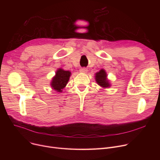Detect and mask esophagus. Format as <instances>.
Segmentation results:
<instances>
[{
  "label": "esophagus",
  "mask_w": 160,
  "mask_h": 160,
  "mask_svg": "<svg viewBox=\"0 0 160 160\" xmlns=\"http://www.w3.org/2000/svg\"><path fill=\"white\" fill-rule=\"evenodd\" d=\"M80 72H82V73H86L88 72V69L86 68H81L80 69Z\"/></svg>",
  "instance_id": "esophagus-1"
}]
</instances>
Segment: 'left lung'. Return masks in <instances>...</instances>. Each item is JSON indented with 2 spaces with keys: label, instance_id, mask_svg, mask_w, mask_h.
Returning <instances> with one entry per match:
<instances>
[{
  "label": "left lung",
  "instance_id": "8db88e82",
  "mask_svg": "<svg viewBox=\"0 0 160 160\" xmlns=\"http://www.w3.org/2000/svg\"><path fill=\"white\" fill-rule=\"evenodd\" d=\"M95 80L98 84L103 88L110 87V83L107 80V74L104 69H101L95 74Z\"/></svg>",
  "mask_w": 160,
  "mask_h": 160
}]
</instances>
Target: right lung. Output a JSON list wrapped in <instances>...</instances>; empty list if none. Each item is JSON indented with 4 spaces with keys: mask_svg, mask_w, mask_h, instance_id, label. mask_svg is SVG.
<instances>
[{
    "mask_svg": "<svg viewBox=\"0 0 160 160\" xmlns=\"http://www.w3.org/2000/svg\"><path fill=\"white\" fill-rule=\"evenodd\" d=\"M71 73L69 71H64L62 69H58L56 72V75L52 78L50 86L58 92H62L66 86Z\"/></svg>",
    "mask_w": 160,
    "mask_h": 160,
    "instance_id": "right-lung-1",
    "label": "right lung"
}]
</instances>
